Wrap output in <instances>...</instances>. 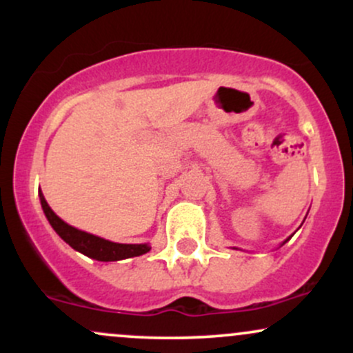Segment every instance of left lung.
Returning <instances> with one entry per match:
<instances>
[{
	"label": "left lung",
	"instance_id": "left-lung-1",
	"mask_svg": "<svg viewBox=\"0 0 353 353\" xmlns=\"http://www.w3.org/2000/svg\"><path fill=\"white\" fill-rule=\"evenodd\" d=\"M289 239H290V237H289ZM289 239H287V241H289ZM287 241H285V242H287Z\"/></svg>",
	"mask_w": 353,
	"mask_h": 353
}]
</instances>
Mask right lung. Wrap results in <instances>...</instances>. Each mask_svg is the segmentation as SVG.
<instances>
[{
	"label": "right lung",
	"instance_id": "add662e5",
	"mask_svg": "<svg viewBox=\"0 0 353 353\" xmlns=\"http://www.w3.org/2000/svg\"><path fill=\"white\" fill-rule=\"evenodd\" d=\"M39 201H41V208L44 214H46L48 221H50L51 228L56 230V234L66 244H70L72 249L88 255V257L96 259V261L101 262H114L129 257H137V255H143L151 250V247L148 244H117V242L106 241L103 237L92 236V234L84 232V230L72 228V225L66 224L63 219H59L52 212L41 190H39Z\"/></svg>",
	"mask_w": 353,
	"mask_h": 353
}]
</instances>
